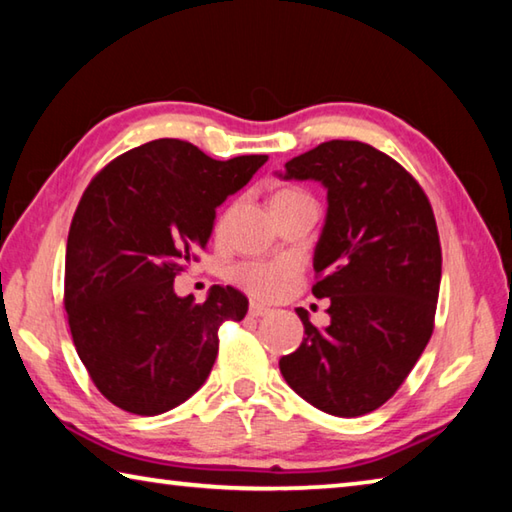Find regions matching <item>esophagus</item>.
I'll return each mask as SVG.
<instances>
[{
    "label": "esophagus",
    "instance_id": "obj_1",
    "mask_svg": "<svg viewBox=\"0 0 512 512\" xmlns=\"http://www.w3.org/2000/svg\"><path fill=\"white\" fill-rule=\"evenodd\" d=\"M270 308H267V306H261V303H251V306H249V315L251 317H267V315H270Z\"/></svg>",
    "mask_w": 512,
    "mask_h": 512
}]
</instances>
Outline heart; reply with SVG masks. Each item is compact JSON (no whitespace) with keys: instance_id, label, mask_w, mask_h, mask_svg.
Listing matches in <instances>:
<instances>
[{"instance_id":"b5f03b06","label":"heart","mask_w":512,"mask_h":512,"mask_svg":"<svg viewBox=\"0 0 512 512\" xmlns=\"http://www.w3.org/2000/svg\"><path fill=\"white\" fill-rule=\"evenodd\" d=\"M292 195H303L294 188H283V191L276 193V197H292ZM292 267L288 263H242L233 270V279L238 285H242L249 294H254L258 299H276L281 297L283 290L288 288L292 281Z\"/></svg>"}]
</instances>
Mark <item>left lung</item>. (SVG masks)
I'll list each match as a JSON object with an SVG mask.
<instances>
[{
    "mask_svg": "<svg viewBox=\"0 0 512 512\" xmlns=\"http://www.w3.org/2000/svg\"><path fill=\"white\" fill-rule=\"evenodd\" d=\"M283 179L326 188V220L312 267L330 324L306 328L281 357L285 382L326 414L364 416L382 407L432 337L441 288V242L427 195L398 161L369 143L333 139L290 159Z\"/></svg>",
    "mask_w": 512,
    "mask_h": 512,
    "instance_id": "obj_1",
    "label": "left lung"
}]
</instances>
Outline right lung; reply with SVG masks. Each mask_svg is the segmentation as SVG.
Here are the masks:
<instances>
[{
  "label": "right lung",
  "instance_id": "add662e5",
  "mask_svg": "<svg viewBox=\"0 0 512 512\" xmlns=\"http://www.w3.org/2000/svg\"><path fill=\"white\" fill-rule=\"evenodd\" d=\"M265 161H218L188 141L155 139L87 186L67 238L65 308L80 362L112 405L157 416L209 378L218 328L245 317L249 301L213 285L195 303L173 281L209 242L215 209Z\"/></svg>",
  "mask_w": 512,
  "mask_h": 512
}]
</instances>
